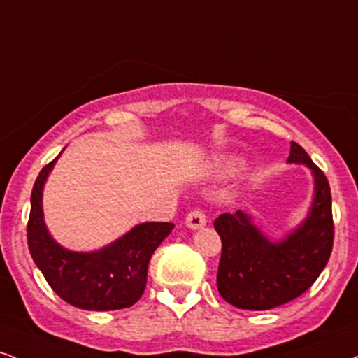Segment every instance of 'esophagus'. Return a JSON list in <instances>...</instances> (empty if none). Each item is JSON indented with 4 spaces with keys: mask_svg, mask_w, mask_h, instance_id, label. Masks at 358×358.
Instances as JSON below:
<instances>
[{
    "mask_svg": "<svg viewBox=\"0 0 358 358\" xmlns=\"http://www.w3.org/2000/svg\"><path fill=\"white\" fill-rule=\"evenodd\" d=\"M185 223H187V227L192 228V230H198V228L206 225L205 213L201 212V210H193V212L187 215V220H185Z\"/></svg>",
    "mask_w": 358,
    "mask_h": 358,
    "instance_id": "esophagus-1",
    "label": "esophagus"
}]
</instances>
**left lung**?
<instances>
[{
  "mask_svg": "<svg viewBox=\"0 0 358 358\" xmlns=\"http://www.w3.org/2000/svg\"><path fill=\"white\" fill-rule=\"evenodd\" d=\"M288 163H302L313 175V200L307 218L272 242L243 212L222 213L213 223L222 238L218 292L243 310H270L307 292L325 268L334 247L330 185L307 152L292 141Z\"/></svg>",
  "mask_w": 358,
  "mask_h": 358,
  "instance_id": "left-lung-1",
  "label": "left lung"
}]
</instances>
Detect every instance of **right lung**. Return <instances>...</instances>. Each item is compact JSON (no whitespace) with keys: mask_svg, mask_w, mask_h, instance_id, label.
Returning a JSON list of instances; mask_svg holds the SVG:
<instances>
[{"mask_svg":"<svg viewBox=\"0 0 358 358\" xmlns=\"http://www.w3.org/2000/svg\"><path fill=\"white\" fill-rule=\"evenodd\" d=\"M62 155V153H59ZM43 166L31 192L28 248L48 285L64 302L83 310H120L140 300L153 252L173 223L146 222L96 252H71L50 235L43 215V188L56 160Z\"/></svg>","mask_w":358,"mask_h":358,"instance_id":"right-lung-1","label":"right lung"}]
</instances>
